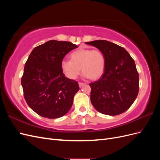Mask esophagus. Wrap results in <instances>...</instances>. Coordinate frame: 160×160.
<instances>
[{
	"instance_id": "34e87169",
	"label": "esophagus",
	"mask_w": 160,
	"mask_h": 160,
	"mask_svg": "<svg viewBox=\"0 0 160 160\" xmlns=\"http://www.w3.org/2000/svg\"><path fill=\"white\" fill-rule=\"evenodd\" d=\"M84 85H85V83H81V82H80V83H79V85L80 88H81V87H83Z\"/></svg>"
}]
</instances>
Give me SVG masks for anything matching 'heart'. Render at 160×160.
<instances>
[{
  "mask_svg": "<svg viewBox=\"0 0 160 160\" xmlns=\"http://www.w3.org/2000/svg\"><path fill=\"white\" fill-rule=\"evenodd\" d=\"M70 57L71 61L63 60L61 62V69L71 79L77 78L81 68L84 78L97 79L103 73L105 59L99 50L80 49L72 52Z\"/></svg>",
  "mask_w": 160,
  "mask_h": 160,
  "instance_id": "heart-1",
  "label": "heart"
}]
</instances>
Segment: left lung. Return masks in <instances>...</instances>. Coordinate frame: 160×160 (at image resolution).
Instances as JSON below:
<instances>
[{
	"mask_svg": "<svg viewBox=\"0 0 160 160\" xmlns=\"http://www.w3.org/2000/svg\"><path fill=\"white\" fill-rule=\"evenodd\" d=\"M102 52L104 73L91 83V101L99 113L119 115L127 111L139 92V74L135 63L124 48L105 40L86 42Z\"/></svg>",
	"mask_w": 160,
	"mask_h": 160,
	"instance_id": "1",
	"label": "left lung"
}]
</instances>
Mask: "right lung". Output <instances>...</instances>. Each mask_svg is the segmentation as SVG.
Segmentation results:
<instances>
[{"label": "right lung", "mask_w": 160, "mask_h": 160, "mask_svg": "<svg viewBox=\"0 0 160 160\" xmlns=\"http://www.w3.org/2000/svg\"><path fill=\"white\" fill-rule=\"evenodd\" d=\"M77 47L71 42L51 40L34 48L28 58L21 79L24 97L31 109L43 118H61L72 107L79 87L65 76L61 62Z\"/></svg>", "instance_id": "right-lung-1"}]
</instances>
